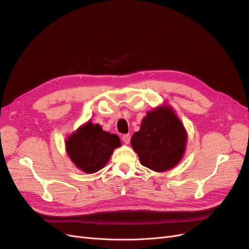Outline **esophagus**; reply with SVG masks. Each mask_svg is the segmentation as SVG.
Wrapping results in <instances>:
<instances>
[{
	"mask_svg": "<svg viewBox=\"0 0 249 249\" xmlns=\"http://www.w3.org/2000/svg\"><path fill=\"white\" fill-rule=\"evenodd\" d=\"M130 139H131L130 134H123V136H122V141H123L124 143H126V144H128V143L130 142Z\"/></svg>",
	"mask_w": 249,
	"mask_h": 249,
	"instance_id": "1",
	"label": "esophagus"
}]
</instances>
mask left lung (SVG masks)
<instances>
[{
    "mask_svg": "<svg viewBox=\"0 0 249 249\" xmlns=\"http://www.w3.org/2000/svg\"><path fill=\"white\" fill-rule=\"evenodd\" d=\"M187 142V133L177 115L168 107L146 114L140 131L133 134L131 145L142 166L162 172L179 162Z\"/></svg>",
    "mask_w": 249,
    "mask_h": 249,
    "instance_id": "left-lung-1",
    "label": "left lung"
}]
</instances>
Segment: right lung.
I'll list each match as a JSON object with an SVG mask.
<instances>
[{"mask_svg":"<svg viewBox=\"0 0 249 249\" xmlns=\"http://www.w3.org/2000/svg\"><path fill=\"white\" fill-rule=\"evenodd\" d=\"M120 139L88 122L72 133L66 142L71 160L87 173H94L107 163L113 151L120 146Z\"/></svg>","mask_w":249,"mask_h":249,"instance_id":"obj_1","label":"right lung"}]
</instances>
